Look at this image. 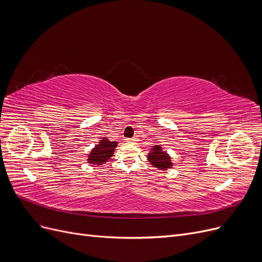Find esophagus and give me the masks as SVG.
I'll use <instances>...</instances> for the list:
<instances>
[{"label":"esophagus","instance_id":"esophagus-1","mask_svg":"<svg viewBox=\"0 0 262 262\" xmlns=\"http://www.w3.org/2000/svg\"><path fill=\"white\" fill-rule=\"evenodd\" d=\"M129 141H131V142H136L137 141V138L136 137H134V138H131V139H128Z\"/></svg>","mask_w":262,"mask_h":262}]
</instances>
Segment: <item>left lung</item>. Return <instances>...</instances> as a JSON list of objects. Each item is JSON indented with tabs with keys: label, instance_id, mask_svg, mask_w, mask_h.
<instances>
[{
	"label": "left lung",
	"instance_id": "8db88e82",
	"mask_svg": "<svg viewBox=\"0 0 262 262\" xmlns=\"http://www.w3.org/2000/svg\"><path fill=\"white\" fill-rule=\"evenodd\" d=\"M147 161L160 170H167L172 167L170 155L163 149L162 145H154L147 154Z\"/></svg>",
	"mask_w": 262,
	"mask_h": 262
}]
</instances>
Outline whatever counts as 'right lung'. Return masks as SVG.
Instances as JSON below:
<instances>
[{"instance_id": "add662e5", "label": "right lung", "mask_w": 262, "mask_h": 262, "mask_svg": "<svg viewBox=\"0 0 262 262\" xmlns=\"http://www.w3.org/2000/svg\"><path fill=\"white\" fill-rule=\"evenodd\" d=\"M117 146L118 142L109 141L107 138L102 137L98 144L91 150L89 157H87V163L102 165L114 155Z\"/></svg>"}]
</instances>
